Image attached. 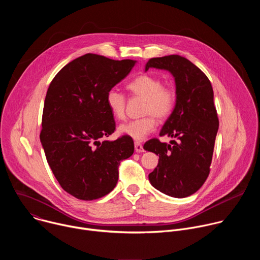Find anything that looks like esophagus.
I'll return each mask as SVG.
<instances>
[{"mask_svg": "<svg viewBox=\"0 0 260 260\" xmlns=\"http://www.w3.org/2000/svg\"><path fill=\"white\" fill-rule=\"evenodd\" d=\"M135 150L136 152H144V148L140 142L135 143Z\"/></svg>", "mask_w": 260, "mask_h": 260, "instance_id": "esophagus-1", "label": "esophagus"}]
</instances>
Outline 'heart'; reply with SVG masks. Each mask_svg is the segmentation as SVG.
Instances as JSON below:
<instances>
[{"mask_svg": "<svg viewBox=\"0 0 260 260\" xmlns=\"http://www.w3.org/2000/svg\"><path fill=\"white\" fill-rule=\"evenodd\" d=\"M127 89L138 98L144 99L142 106V118L122 123L118 127V133L127 136L135 141H143L148 135L154 132L156 119L165 120L174 112L177 94L171 85H162L160 78L143 74L127 83ZM106 104L115 118L125 117L126 99L117 88H110L106 93Z\"/></svg>", "mask_w": 260, "mask_h": 260, "instance_id": "1", "label": "heart"}]
</instances>
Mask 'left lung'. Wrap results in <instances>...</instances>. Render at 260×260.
Instances as JSON below:
<instances>
[{"label": "left lung", "instance_id": "1", "mask_svg": "<svg viewBox=\"0 0 260 260\" xmlns=\"http://www.w3.org/2000/svg\"><path fill=\"white\" fill-rule=\"evenodd\" d=\"M149 68L168 70L176 82L177 103L159 136L177 138L171 145L151 139L144 149L159 155L158 165L149 174L152 186L173 198L197 192L210 174L215 139L219 127L212 84L205 73L183 56L153 57Z\"/></svg>", "mask_w": 260, "mask_h": 260}]
</instances>
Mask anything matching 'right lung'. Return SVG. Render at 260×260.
Wrapping results in <instances>:
<instances>
[{
  "label": "right lung",
  "instance_id": "1",
  "mask_svg": "<svg viewBox=\"0 0 260 260\" xmlns=\"http://www.w3.org/2000/svg\"><path fill=\"white\" fill-rule=\"evenodd\" d=\"M135 63L87 53L66 64L48 87L40 140L61 188L78 200L92 201L112 191L120 161L134 153L127 136L103 139L115 131L106 93Z\"/></svg>",
  "mask_w": 260,
  "mask_h": 260
}]
</instances>
